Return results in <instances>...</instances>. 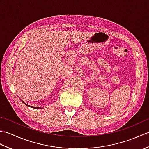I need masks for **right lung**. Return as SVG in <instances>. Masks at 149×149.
Here are the masks:
<instances>
[{"instance_id": "right-lung-1", "label": "right lung", "mask_w": 149, "mask_h": 149, "mask_svg": "<svg viewBox=\"0 0 149 149\" xmlns=\"http://www.w3.org/2000/svg\"><path fill=\"white\" fill-rule=\"evenodd\" d=\"M22 102H23V101H22ZM26 104V105H27L26 104ZM27 106H30V107H33V108H35V109H41V107H34V106H29V105H27Z\"/></svg>"}]
</instances>
